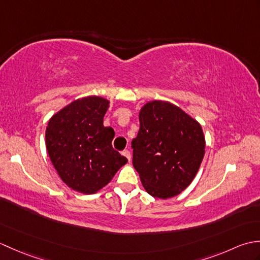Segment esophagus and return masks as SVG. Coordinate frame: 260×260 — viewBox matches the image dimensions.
Returning <instances> with one entry per match:
<instances>
[{
  "label": "esophagus",
  "instance_id": "obj_1",
  "mask_svg": "<svg viewBox=\"0 0 260 260\" xmlns=\"http://www.w3.org/2000/svg\"><path fill=\"white\" fill-rule=\"evenodd\" d=\"M121 154H123V155L128 159V161H131V152L128 151V150H124L123 152H121Z\"/></svg>",
  "mask_w": 260,
  "mask_h": 260
}]
</instances>
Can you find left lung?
<instances>
[{
  "mask_svg": "<svg viewBox=\"0 0 260 260\" xmlns=\"http://www.w3.org/2000/svg\"><path fill=\"white\" fill-rule=\"evenodd\" d=\"M133 165L148 194L168 199L194 179L204 156L201 125L168 102L154 101L140 112V131L132 141Z\"/></svg>",
  "mask_w": 260,
  "mask_h": 260,
  "instance_id": "1",
  "label": "left lung"
}]
</instances>
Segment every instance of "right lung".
<instances>
[{
    "label": "right lung",
    "instance_id": "add662e5",
    "mask_svg": "<svg viewBox=\"0 0 260 260\" xmlns=\"http://www.w3.org/2000/svg\"><path fill=\"white\" fill-rule=\"evenodd\" d=\"M108 107L102 97L78 99L53 115L46 129L54 169L66 184L84 194L108 184L127 162L112 146L114 129L103 124Z\"/></svg>",
    "mask_w": 260,
    "mask_h": 260
}]
</instances>
